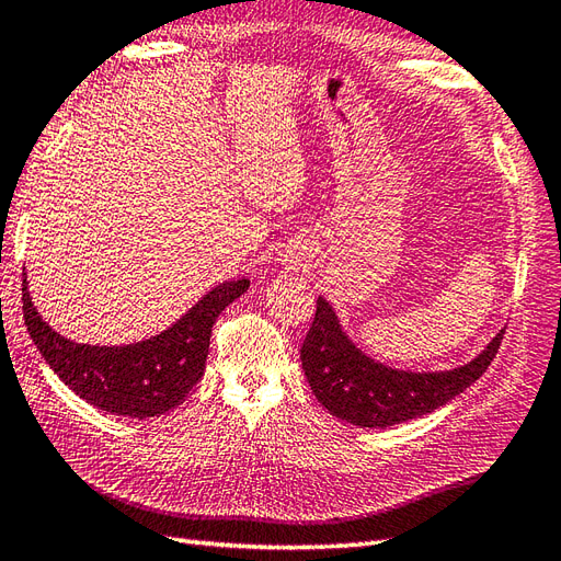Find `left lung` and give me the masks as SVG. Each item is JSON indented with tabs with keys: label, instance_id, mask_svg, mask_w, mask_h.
<instances>
[{
	"label": "left lung",
	"instance_id": "obj_1",
	"mask_svg": "<svg viewBox=\"0 0 561 561\" xmlns=\"http://www.w3.org/2000/svg\"><path fill=\"white\" fill-rule=\"evenodd\" d=\"M502 334L505 329L469 363L453 369H398L357 348L332 304L320 296L300 363L314 398L334 417L360 428H386L424 417L467 391L493 363Z\"/></svg>",
	"mask_w": 561,
	"mask_h": 561
}]
</instances>
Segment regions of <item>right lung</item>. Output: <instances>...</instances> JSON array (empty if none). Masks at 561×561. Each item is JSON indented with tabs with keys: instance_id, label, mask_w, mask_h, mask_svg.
Wrapping results in <instances>:
<instances>
[{
	"instance_id": "add662e5",
	"label": "right lung",
	"mask_w": 561,
	"mask_h": 561,
	"mask_svg": "<svg viewBox=\"0 0 561 561\" xmlns=\"http://www.w3.org/2000/svg\"><path fill=\"white\" fill-rule=\"evenodd\" d=\"M249 286L247 277L222 282L156 336L125 346H94L70 341L42 320L23 267V318L45 363L84 403L121 417L149 420L178 408L204 377L213 324Z\"/></svg>"
}]
</instances>
